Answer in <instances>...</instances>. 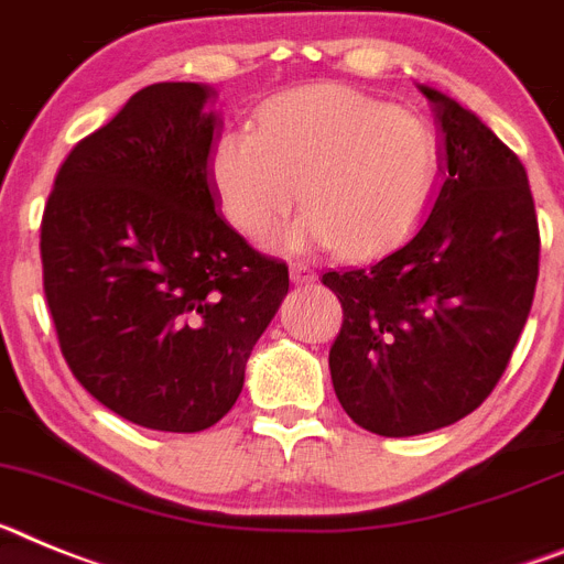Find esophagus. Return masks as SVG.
I'll return each instance as SVG.
<instances>
[{
  "label": "esophagus",
  "instance_id": "34e87169",
  "mask_svg": "<svg viewBox=\"0 0 564 564\" xmlns=\"http://www.w3.org/2000/svg\"><path fill=\"white\" fill-rule=\"evenodd\" d=\"M292 281H295L297 286H310V283L317 281V272L306 267V263H292Z\"/></svg>",
  "mask_w": 564,
  "mask_h": 564
}]
</instances>
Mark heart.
<instances>
[{
	"mask_svg": "<svg viewBox=\"0 0 564 564\" xmlns=\"http://www.w3.org/2000/svg\"><path fill=\"white\" fill-rule=\"evenodd\" d=\"M443 153L429 121L346 85L286 90L254 130H224L209 150L218 207L235 232L267 241L301 195L286 247H335L371 261L403 247L437 195Z\"/></svg>",
	"mask_w": 564,
	"mask_h": 564,
	"instance_id": "heart-1",
	"label": "heart"
}]
</instances>
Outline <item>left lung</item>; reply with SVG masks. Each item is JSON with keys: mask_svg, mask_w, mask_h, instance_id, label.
<instances>
[{"mask_svg": "<svg viewBox=\"0 0 564 564\" xmlns=\"http://www.w3.org/2000/svg\"><path fill=\"white\" fill-rule=\"evenodd\" d=\"M448 175L429 221L369 269L326 272L343 306L335 394L360 429L414 437L471 414L513 355L540 278V224L522 161L440 90Z\"/></svg>", "mask_w": 564, "mask_h": 564, "instance_id": "left-lung-1", "label": "left lung"}]
</instances>
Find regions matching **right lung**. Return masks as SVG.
I'll return each instance as SVG.
<instances>
[{
  "mask_svg": "<svg viewBox=\"0 0 564 564\" xmlns=\"http://www.w3.org/2000/svg\"><path fill=\"white\" fill-rule=\"evenodd\" d=\"M213 87L139 90L58 166L42 215V283L76 380L119 417L193 434L243 389L289 267L215 213Z\"/></svg>",
  "mask_w": 564,
  "mask_h": 564,
  "instance_id": "1",
  "label": "right lung"
}]
</instances>
